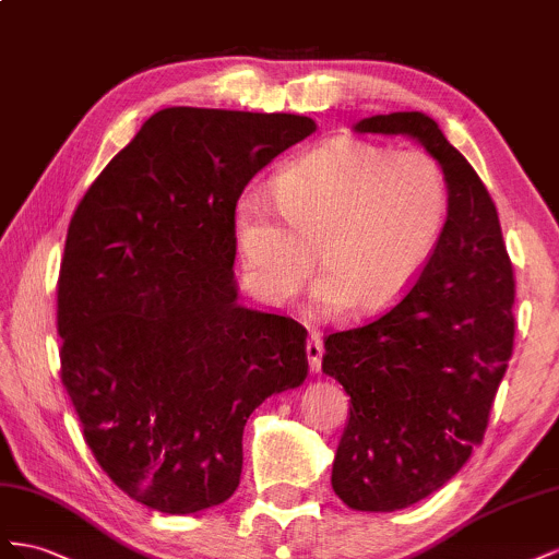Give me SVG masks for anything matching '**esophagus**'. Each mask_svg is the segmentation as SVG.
I'll list each match as a JSON object with an SVG mask.
<instances>
[{
	"mask_svg": "<svg viewBox=\"0 0 559 559\" xmlns=\"http://www.w3.org/2000/svg\"><path fill=\"white\" fill-rule=\"evenodd\" d=\"M307 358L311 372H321V360H323V340L318 334H311L307 342Z\"/></svg>",
	"mask_w": 559,
	"mask_h": 559,
	"instance_id": "34e87169",
	"label": "esophagus"
}]
</instances>
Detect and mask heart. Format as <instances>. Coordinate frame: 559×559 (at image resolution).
<instances>
[{
	"mask_svg": "<svg viewBox=\"0 0 559 559\" xmlns=\"http://www.w3.org/2000/svg\"><path fill=\"white\" fill-rule=\"evenodd\" d=\"M450 217V182L438 158L370 140L334 138L274 178V201L246 191L234 234L250 288L288 305L318 262V313L395 307L426 271Z\"/></svg>",
	"mask_w": 559,
	"mask_h": 559,
	"instance_id": "heart-1",
	"label": "heart"
}]
</instances>
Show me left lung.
<instances>
[{
	"mask_svg": "<svg viewBox=\"0 0 559 559\" xmlns=\"http://www.w3.org/2000/svg\"><path fill=\"white\" fill-rule=\"evenodd\" d=\"M409 135L450 182V217L417 285L377 321L325 337L323 372L350 395L332 489L354 510L426 499L466 464L513 356L515 276L497 205L464 154L421 111L362 119Z\"/></svg>",
	"mask_w": 559,
	"mask_h": 559,
	"instance_id": "8db88e82",
	"label": "left lung"
}]
</instances>
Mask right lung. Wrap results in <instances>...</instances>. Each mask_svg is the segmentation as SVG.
I'll use <instances>...</instances> for the list:
<instances>
[{"instance_id":"right-lung-1","label":"right lung","mask_w":559,"mask_h":559,"mask_svg":"<svg viewBox=\"0 0 559 559\" xmlns=\"http://www.w3.org/2000/svg\"><path fill=\"white\" fill-rule=\"evenodd\" d=\"M309 117L168 107L72 215L58 278L60 377L95 461L170 515L227 501L243 428L307 379V330L238 305L234 209Z\"/></svg>"}]
</instances>
